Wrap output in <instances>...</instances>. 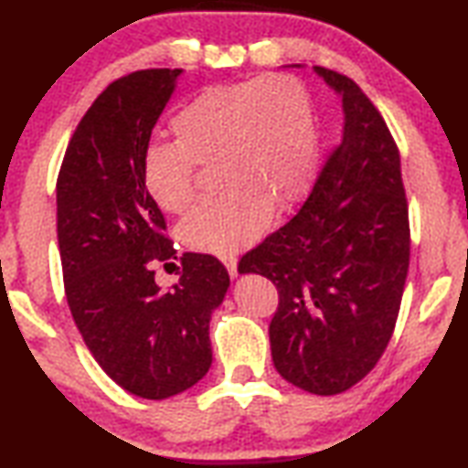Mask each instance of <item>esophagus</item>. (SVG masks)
I'll list each match as a JSON object with an SVG mask.
<instances>
[{"mask_svg": "<svg viewBox=\"0 0 468 468\" xmlns=\"http://www.w3.org/2000/svg\"><path fill=\"white\" fill-rule=\"evenodd\" d=\"M223 264L227 266L229 274H231L233 279H235V276H237V258H235V256H225V258H223Z\"/></svg>", "mask_w": 468, "mask_h": 468, "instance_id": "34e87169", "label": "esophagus"}]
</instances>
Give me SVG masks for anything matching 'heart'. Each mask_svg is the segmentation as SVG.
I'll list each match as a JSON object with an SVG mask.
<instances>
[{
    "label": "heart",
    "instance_id": "heart-1",
    "mask_svg": "<svg viewBox=\"0 0 468 468\" xmlns=\"http://www.w3.org/2000/svg\"><path fill=\"white\" fill-rule=\"evenodd\" d=\"M173 144H153L140 181L158 208L181 215L196 202V165L217 163L225 192L186 217L187 248L227 256L250 245L271 220L310 187L318 165V132L305 84L289 74L215 84L171 117Z\"/></svg>",
    "mask_w": 468,
    "mask_h": 468
}]
</instances>
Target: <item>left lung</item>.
Segmentation results:
<instances>
[{
  "label": "left lung",
  "instance_id": "obj_1",
  "mask_svg": "<svg viewBox=\"0 0 468 468\" xmlns=\"http://www.w3.org/2000/svg\"><path fill=\"white\" fill-rule=\"evenodd\" d=\"M314 72L343 101V136L297 215L237 271L279 289L268 330L276 371L332 396L366 378L390 343L409 271V206L399 148L374 102L351 78Z\"/></svg>",
  "mask_w": 468,
  "mask_h": 468
}]
</instances>
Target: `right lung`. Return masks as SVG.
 <instances>
[{
  "mask_svg": "<svg viewBox=\"0 0 468 468\" xmlns=\"http://www.w3.org/2000/svg\"><path fill=\"white\" fill-rule=\"evenodd\" d=\"M184 69H140L102 90L78 123L58 177V241L69 312L102 371L140 399L192 388L212 363L210 315L229 272L181 256L163 291L154 262L176 258L165 217L140 181L150 133Z\"/></svg>",
  "mask_w": 468,
  "mask_h": 468,
  "instance_id": "obj_1",
  "label": "right lung"
}]
</instances>
